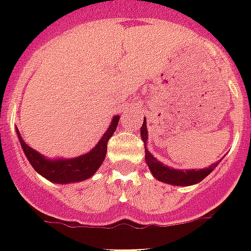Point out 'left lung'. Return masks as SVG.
<instances>
[{"label":"left lung","instance_id":"left-lung-1","mask_svg":"<svg viewBox=\"0 0 251 251\" xmlns=\"http://www.w3.org/2000/svg\"><path fill=\"white\" fill-rule=\"evenodd\" d=\"M141 137L142 141L145 142V150H146V163L149 165L150 171L153 175L155 178H157L161 182L172 183V185H179V186H189V185H194V183L201 182L203 178H206L207 176L210 175L211 172L214 171L215 168L218 167L220 160L214 163L206 169H187V171H181V169H173V168L165 167L161 164L160 161H157L155 157L150 153V151L146 149V142H147V126H146V120L143 121V125L141 127Z\"/></svg>","mask_w":251,"mask_h":251}]
</instances>
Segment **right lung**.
Returning a JSON list of instances; mask_svg holds the SVG:
<instances>
[{"label":"right lung","instance_id":"add662e5","mask_svg":"<svg viewBox=\"0 0 251 251\" xmlns=\"http://www.w3.org/2000/svg\"><path fill=\"white\" fill-rule=\"evenodd\" d=\"M120 116H114L112 120V124L102 135L98 145L95 146L88 153L82 155L79 157L74 159H57V160H48L43 155L36 152L35 150L25 145L22 139L19 131L18 138L21 141L22 149L25 151V156L33 167V169L40 173L43 177H45L49 181L57 183H69V182H78L83 179L90 178L95 172L98 171L99 167L101 165L102 160L106 155V145L109 138L113 135L114 130L117 127Z\"/></svg>","mask_w":251,"mask_h":251}]
</instances>
